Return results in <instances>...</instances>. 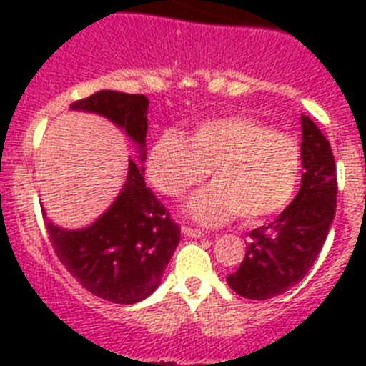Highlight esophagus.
<instances>
[{
  "label": "esophagus",
  "instance_id": "34e87169",
  "mask_svg": "<svg viewBox=\"0 0 366 366\" xmlns=\"http://www.w3.org/2000/svg\"><path fill=\"white\" fill-rule=\"evenodd\" d=\"M181 231H183V234L185 236H190V238H202L203 236V232L199 231V229L189 227V225H183V227H181Z\"/></svg>",
  "mask_w": 366,
  "mask_h": 366
}]
</instances>
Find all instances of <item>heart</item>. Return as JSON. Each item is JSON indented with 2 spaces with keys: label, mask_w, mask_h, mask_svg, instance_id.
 I'll use <instances>...</instances> for the list:
<instances>
[{
  "label": "heart",
  "mask_w": 366,
  "mask_h": 366,
  "mask_svg": "<svg viewBox=\"0 0 366 366\" xmlns=\"http://www.w3.org/2000/svg\"><path fill=\"white\" fill-rule=\"evenodd\" d=\"M209 170L214 183L190 198L189 214L211 225L234 214L258 223L282 212L295 196L300 152L292 137L245 115L202 122L189 141L164 132L148 152L152 185L170 198L202 183Z\"/></svg>",
  "instance_id": "obj_1"
}]
</instances>
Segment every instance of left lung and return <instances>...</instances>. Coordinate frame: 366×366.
I'll return each mask as SVG.
<instances>
[{"mask_svg": "<svg viewBox=\"0 0 366 366\" xmlns=\"http://www.w3.org/2000/svg\"><path fill=\"white\" fill-rule=\"evenodd\" d=\"M302 181L279 218L249 232L240 267L227 277L238 295L266 300L304 279L328 236L337 202V174L328 139L302 115Z\"/></svg>", "mask_w": 366, "mask_h": 366, "instance_id": "8db88e82", "label": "left lung"}]
</instances>
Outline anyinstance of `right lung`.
<instances>
[{
    "instance_id": "add662e5",
    "label": "right lung",
    "mask_w": 366,
    "mask_h": 366,
    "mask_svg": "<svg viewBox=\"0 0 366 366\" xmlns=\"http://www.w3.org/2000/svg\"><path fill=\"white\" fill-rule=\"evenodd\" d=\"M71 109L99 113L126 132L144 161L148 99L121 92H99ZM54 253L87 292L115 304H134L155 292L179 244V225L147 187L143 168L130 159L117 199L89 227L67 231L47 219Z\"/></svg>"
}]
</instances>
